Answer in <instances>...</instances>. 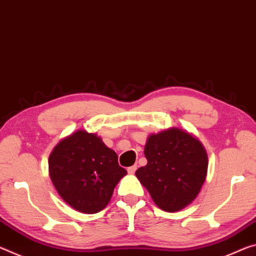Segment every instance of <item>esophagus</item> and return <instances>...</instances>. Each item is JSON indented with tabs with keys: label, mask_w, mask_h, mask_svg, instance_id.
<instances>
[{
	"label": "esophagus",
	"mask_w": 256,
	"mask_h": 256,
	"mask_svg": "<svg viewBox=\"0 0 256 256\" xmlns=\"http://www.w3.org/2000/svg\"><path fill=\"white\" fill-rule=\"evenodd\" d=\"M136 171V165H133V166H130V168H128V174H134Z\"/></svg>",
	"instance_id": "esophagus-1"
}]
</instances>
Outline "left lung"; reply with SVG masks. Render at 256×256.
Returning <instances> with one entry per match:
<instances>
[{"label": "left lung", "instance_id": "obj_1", "mask_svg": "<svg viewBox=\"0 0 256 256\" xmlns=\"http://www.w3.org/2000/svg\"><path fill=\"white\" fill-rule=\"evenodd\" d=\"M148 163L136 176L165 212H178L198 196L206 176L208 157L196 136L180 128L152 133L144 146Z\"/></svg>", "mask_w": 256, "mask_h": 256}]
</instances>
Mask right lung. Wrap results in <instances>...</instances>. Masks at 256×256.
Segmentation results:
<instances>
[{"mask_svg": "<svg viewBox=\"0 0 256 256\" xmlns=\"http://www.w3.org/2000/svg\"><path fill=\"white\" fill-rule=\"evenodd\" d=\"M48 174L64 202L80 213L94 214L108 205L114 189L128 172L100 136L77 130L51 152Z\"/></svg>", "mask_w": 256, "mask_h": 256, "instance_id": "add662e5", "label": "right lung"}]
</instances>
